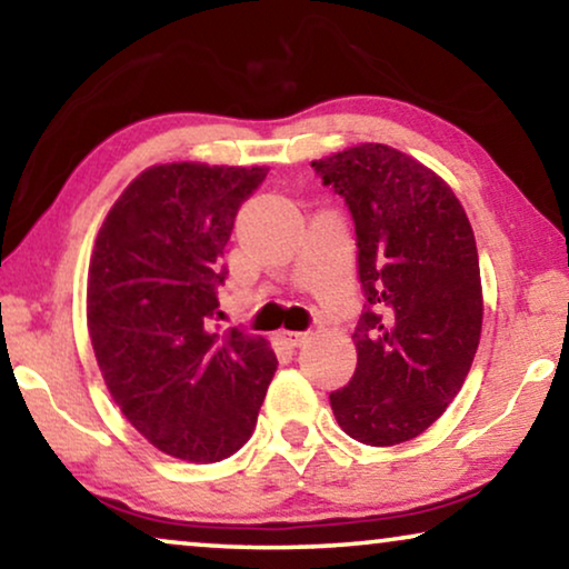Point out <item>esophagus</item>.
<instances>
[{"instance_id": "1", "label": "esophagus", "mask_w": 569, "mask_h": 569, "mask_svg": "<svg viewBox=\"0 0 569 569\" xmlns=\"http://www.w3.org/2000/svg\"><path fill=\"white\" fill-rule=\"evenodd\" d=\"M277 337L282 339V345H287V347H290V349H295V347L306 345L308 333H306V331H279Z\"/></svg>"}]
</instances>
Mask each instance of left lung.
Segmentation results:
<instances>
[{
  "label": "left lung",
  "mask_w": 569,
  "mask_h": 569,
  "mask_svg": "<svg viewBox=\"0 0 569 569\" xmlns=\"http://www.w3.org/2000/svg\"><path fill=\"white\" fill-rule=\"evenodd\" d=\"M313 168L352 214L365 295L357 368L329 396L333 417L365 446H399L469 376L485 310L477 240L450 186L393 147L360 144Z\"/></svg>",
  "instance_id": "left-lung-1"
}]
</instances>
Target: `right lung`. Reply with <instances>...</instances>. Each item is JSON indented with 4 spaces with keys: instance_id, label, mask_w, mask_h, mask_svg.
<instances>
[{
    "instance_id": "obj_1",
    "label": "right lung",
    "mask_w": 569,
    "mask_h": 569,
    "mask_svg": "<svg viewBox=\"0 0 569 569\" xmlns=\"http://www.w3.org/2000/svg\"><path fill=\"white\" fill-rule=\"evenodd\" d=\"M267 173L204 162L144 170L92 251L88 329L108 391L154 448L183 461L243 448L274 378L267 339L214 323L224 246Z\"/></svg>"
}]
</instances>
